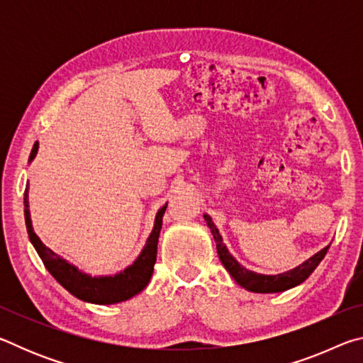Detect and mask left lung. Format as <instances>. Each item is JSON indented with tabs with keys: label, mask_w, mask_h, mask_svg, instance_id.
<instances>
[{
	"label": "left lung",
	"mask_w": 363,
	"mask_h": 363,
	"mask_svg": "<svg viewBox=\"0 0 363 363\" xmlns=\"http://www.w3.org/2000/svg\"><path fill=\"white\" fill-rule=\"evenodd\" d=\"M203 218L206 220L208 227L211 229L214 242H216L219 259H220V262H223V266L227 269V272L232 275V279L235 280L238 285L247 288L248 291H253V293H279V291L290 290V288L303 284V281L309 277L312 272H314L315 267L320 264V261L323 259L330 248V245H328V247H325L323 250L318 251V253L309 257V259L304 261L301 266L288 270V272L279 274V275L256 274V272H253V270L245 269L242 264H238L235 257H233L229 251H227L225 245L223 243V237H220L219 230L216 229V225H214L213 219L208 216V214H203Z\"/></svg>",
	"instance_id": "left-lung-1"
}]
</instances>
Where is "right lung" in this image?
Instances as JSON below:
<instances>
[{"label":"right lung","instance_id":"right-lung-1","mask_svg":"<svg viewBox=\"0 0 363 363\" xmlns=\"http://www.w3.org/2000/svg\"><path fill=\"white\" fill-rule=\"evenodd\" d=\"M38 152V143L33 145L32 153H30V162L35 158ZM23 206H26V224L28 230L30 242L40 255L43 264L49 270V274L62 285L67 291L72 293L73 296L93 304H115L136 296L147 286L153 274V266L157 261V243L162 230V218L167 210V205L160 208L155 218V225L150 237L147 238L144 250L136 261L130 267L121 270L120 274L107 275V277H91L88 274L79 272V270L72 266V264L62 259L59 255L49 250L43 243L38 235L33 232L32 219H30L28 211V187L23 194Z\"/></svg>","mask_w":363,"mask_h":363}]
</instances>
